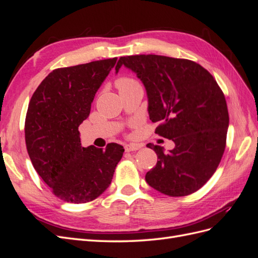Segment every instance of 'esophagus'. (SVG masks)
I'll use <instances>...</instances> for the list:
<instances>
[{
	"mask_svg": "<svg viewBox=\"0 0 258 258\" xmlns=\"http://www.w3.org/2000/svg\"><path fill=\"white\" fill-rule=\"evenodd\" d=\"M140 148V146L138 145V144H126L124 145V151H126L127 153H129V152H135V151H138Z\"/></svg>",
	"mask_w": 258,
	"mask_h": 258,
	"instance_id": "34e87169",
	"label": "esophagus"
}]
</instances>
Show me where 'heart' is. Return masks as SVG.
I'll return each instance as SVG.
<instances>
[{
  "label": "heart",
  "instance_id": "heart-1",
  "mask_svg": "<svg viewBox=\"0 0 258 258\" xmlns=\"http://www.w3.org/2000/svg\"><path fill=\"white\" fill-rule=\"evenodd\" d=\"M140 84L135 81L134 79H130V77H118L115 81V86L116 88L118 89V91H121V90H124L127 88H130V87H134V86H139Z\"/></svg>",
  "mask_w": 258,
  "mask_h": 258
}]
</instances>
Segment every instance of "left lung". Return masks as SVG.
Instances as JSON below:
<instances>
[{"mask_svg":"<svg viewBox=\"0 0 258 258\" xmlns=\"http://www.w3.org/2000/svg\"><path fill=\"white\" fill-rule=\"evenodd\" d=\"M122 64L145 86L150 119L160 121L155 134L175 144L168 153L147 144L158 157L145 175L147 184L170 197L197 191L214 174L226 146L229 115L220 86L205 68L187 59L120 57L116 73Z\"/></svg>","mask_w":258,"mask_h":258,"instance_id":"8db88e82","label":"left lung"}]
</instances>
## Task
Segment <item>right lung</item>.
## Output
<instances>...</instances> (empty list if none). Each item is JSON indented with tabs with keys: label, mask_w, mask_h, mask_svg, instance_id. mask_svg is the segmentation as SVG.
Listing matches in <instances>:
<instances>
[{
	"label": "right lung",
	"mask_w": 258,
	"mask_h": 258,
	"mask_svg": "<svg viewBox=\"0 0 258 258\" xmlns=\"http://www.w3.org/2000/svg\"><path fill=\"white\" fill-rule=\"evenodd\" d=\"M117 58L53 70L34 91L25 123L26 145L36 172L58 198L86 204L110 186L123 147H83L80 124Z\"/></svg>",
	"instance_id": "add662e5"
}]
</instances>
